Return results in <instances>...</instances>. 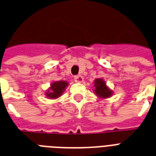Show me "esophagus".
<instances>
[{"label":"esophagus","instance_id":"obj_1","mask_svg":"<svg viewBox=\"0 0 156 156\" xmlns=\"http://www.w3.org/2000/svg\"><path fill=\"white\" fill-rule=\"evenodd\" d=\"M83 79H84V78L81 75H77L74 77V81L76 82H82L83 81Z\"/></svg>","mask_w":156,"mask_h":156}]
</instances>
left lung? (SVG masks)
<instances>
[{
    "mask_svg": "<svg viewBox=\"0 0 156 156\" xmlns=\"http://www.w3.org/2000/svg\"><path fill=\"white\" fill-rule=\"evenodd\" d=\"M94 87L96 94L100 98H108L112 94V92L107 88L105 82L101 78L94 80Z\"/></svg>",
    "mask_w": 156,
    "mask_h": 156,
    "instance_id": "left-lung-1",
    "label": "left lung"
}]
</instances>
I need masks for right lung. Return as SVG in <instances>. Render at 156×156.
<instances>
[{
	"instance_id": "1",
	"label": "right lung",
	"mask_w": 156,
	"mask_h": 156,
	"mask_svg": "<svg viewBox=\"0 0 156 156\" xmlns=\"http://www.w3.org/2000/svg\"><path fill=\"white\" fill-rule=\"evenodd\" d=\"M67 85H68V83L66 82H63V81H58V82H54L50 87L51 90L46 93V95H47L48 98H56L60 97L64 90L66 89Z\"/></svg>"
}]
</instances>
